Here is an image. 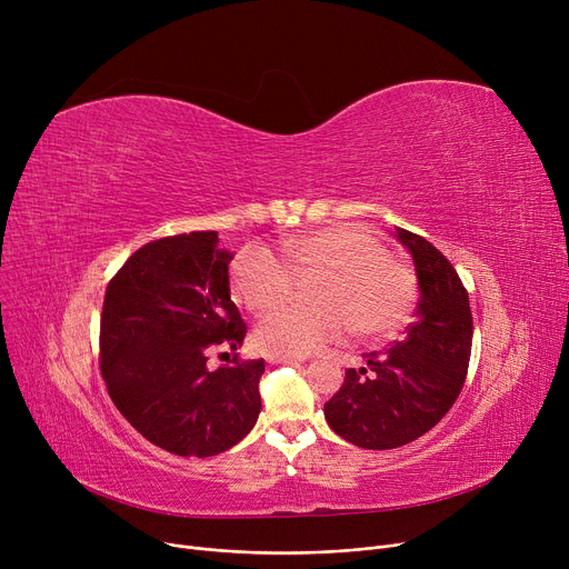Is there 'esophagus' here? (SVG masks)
I'll return each mask as SVG.
<instances>
[{
    "label": "esophagus",
    "mask_w": 569,
    "mask_h": 569,
    "mask_svg": "<svg viewBox=\"0 0 569 569\" xmlns=\"http://www.w3.org/2000/svg\"><path fill=\"white\" fill-rule=\"evenodd\" d=\"M307 357L305 355H277V352H269L267 355V362L279 365V362H305Z\"/></svg>",
    "instance_id": "1"
}]
</instances>
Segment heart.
Masks as SVG:
<instances>
[{
    "label": "heart",
    "instance_id": "obj_1",
    "mask_svg": "<svg viewBox=\"0 0 569 569\" xmlns=\"http://www.w3.org/2000/svg\"><path fill=\"white\" fill-rule=\"evenodd\" d=\"M281 251L283 258L253 244L230 264L234 300L253 313L276 307L295 276L319 277L310 291L316 308L284 306L256 325V343L264 352L309 355L339 341L348 327L360 339H390L410 320L415 277L371 230L327 226L283 239Z\"/></svg>",
    "mask_w": 569,
    "mask_h": 569
}]
</instances>
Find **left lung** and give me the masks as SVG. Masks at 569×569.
<instances>
[{
    "instance_id": "obj_1",
    "label": "left lung",
    "mask_w": 569,
    "mask_h": 569,
    "mask_svg": "<svg viewBox=\"0 0 569 569\" xmlns=\"http://www.w3.org/2000/svg\"><path fill=\"white\" fill-rule=\"evenodd\" d=\"M410 251L420 302L403 341L367 352L325 403V420L365 450H395L433 429L461 392L472 346L468 292L452 262L425 237L397 228Z\"/></svg>"
}]
</instances>
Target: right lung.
<instances>
[{
	"mask_svg": "<svg viewBox=\"0 0 569 569\" xmlns=\"http://www.w3.org/2000/svg\"><path fill=\"white\" fill-rule=\"evenodd\" d=\"M219 232L161 237L140 247L106 288L101 373L129 425L177 457H214L260 412L262 360L207 369L209 350L242 346ZM228 355V352H226Z\"/></svg>",
	"mask_w": 569,
	"mask_h": 569,
	"instance_id": "right-lung-1",
	"label": "right lung"
}]
</instances>
